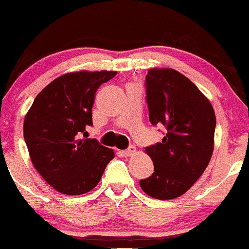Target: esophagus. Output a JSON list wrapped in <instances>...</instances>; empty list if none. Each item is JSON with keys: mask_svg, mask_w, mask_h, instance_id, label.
Segmentation results:
<instances>
[{"mask_svg": "<svg viewBox=\"0 0 249 249\" xmlns=\"http://www.w3.org/2000/svg\"><path fill=\"white\" fill-rule=\"evenodd\" d=\"M136 149L135 147H130L129 149H125V150H121V155L124 156V158H128V156H132L135 154Z\"/></svg>", "mask_w": 249, "mask_h": 249, "instance_id": "34e87169", "label": "esophagus"}]
</instances>
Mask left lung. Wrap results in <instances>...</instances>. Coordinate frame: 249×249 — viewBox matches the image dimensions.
I'll return each instance as SVG.
<instances>
[{
  "instance_id": "1",
  "label": "left lung",
  "mask_w": 249,
  "mask_h": 249,
  "mask_svg": "<svg viewBox=\"0 0 249 249\" xmlns=\"http://www.w3.org/2000/svg\"><path fill=\"white\" fill-rule=\"evenodd\" d=\"M146 87L150 124L167 130L162 142L146 148L154 173L140 186L154 199H175L194 185L211 161L215 113L199 88L175 69H149Z\"/></svg>"
}]
</instances>
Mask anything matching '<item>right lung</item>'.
<instances>
[{"label": "right lung", "mask_w": 249, "mask_h": 249, "mask_svg": "<svg viewBox=\"0 0 249 249\" xmlns=\"http://www.w3.org/2000/svg\"><path fill=\"white\" fill-rule=\"evenodd\" d=\"M116 71H71L61 75L35 97L23 122L33 166L55 191L67 195L90 192L101 180L114 150L82 139L93 125L95 93Z\"/></svg>", "instance_id": "add662e5"}]
</instances>
